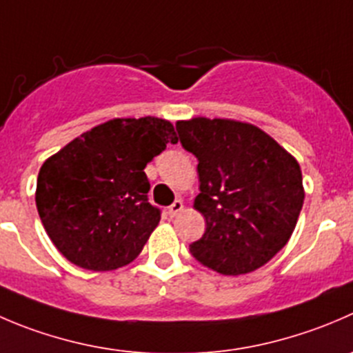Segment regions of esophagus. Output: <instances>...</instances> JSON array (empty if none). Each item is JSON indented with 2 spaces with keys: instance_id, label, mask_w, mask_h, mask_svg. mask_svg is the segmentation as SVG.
Segmentation results:
<instances>
[{
  "instance_id": "34e87169",
  "label": "esophagus",
  "mask_w": 353,
  "mask_h": 353,
  "mask_svg": "<svg viewBox=\"0 0 353 353\" xmlns=\"http://www.w3.org/2000/svg\"><path fill=\"white\" fill-rule=\"evenodd\" d=\"M183 208H184L183 200H176V201H174V203L169 207V215H170V217H176L177 214H181V212H183Z\"/></svg>"
}]
</instances>
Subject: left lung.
Masks as SVG:
<instances>
[{"instance_id": "1", "label": "left lung", "mask_w": 353, "mask_h": 353, "mask_svg": "<svg viewBox=\"0 0 353 353\" xmlns=\"http://www.w3.org/2000/svg\"><path fill=\"white\" fill-rule=\"evenodd\" d=\"M176 129L183 148L198 159L194 208L207 224L190 245L191 255L224 276L262 268L299 221L305 198L299 162L245 122L196 117L179 121Z\"/></svg>"}]
</instances>
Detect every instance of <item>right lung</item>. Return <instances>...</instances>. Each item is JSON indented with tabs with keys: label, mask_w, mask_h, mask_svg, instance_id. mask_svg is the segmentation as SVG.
<instances>
[{
	"label": "right lung",
	"mask_w": 353,
	"mask_h": 353,
	"mask_svg": "<svg viewBox=\"0 0 353 353\" xmlns=\"http://www.w3.org/2000/svg\"><path fill=\"white\" fill-rule=\"evenodd\" d=\"M167 143H177L169 121L114 119L43 163L37 212L65 259L90 271H114L141 253L160 222L145 167Z\"/></svg>",
	"instance_id": "add662e5"
}]
</instances>
